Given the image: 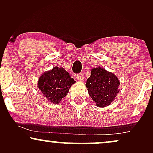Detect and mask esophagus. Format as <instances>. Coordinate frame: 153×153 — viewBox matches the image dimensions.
<instances>
[{"label":"esophagus","mask_w":153,"mask_h":153,"mask_svg":"<svg viewBox=\"0 0 153 153\" xmlns=\"http://www.w3.org/2000/svg\"><path fill=\"white\" fill-rule=\"evenodd\" d=\"M76 78L78 79V80H79V81L83 80V75L82 73H80V74H76Z\"/></svg>","instance_id":"obj_1"}]
</instances>
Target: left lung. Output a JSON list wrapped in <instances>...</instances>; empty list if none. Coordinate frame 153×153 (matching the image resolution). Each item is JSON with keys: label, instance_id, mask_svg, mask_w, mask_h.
Here are the masks:
<instances>
[{"label": "left lung", "instance_id": "8db88e82", "mask_svg": "<svg viewBox=\"0 0 153 153\" xmlns=\"http://www.w3.org/2000/svg\"><path fill=\"white\" fill-rule=\"evenodd\" d=\"M119 85L120 82L116 75L100 67L92 70L85 86L96 105L104 107L114 101L119 93Z\"/></svg>", "mask_w": 153, "mask_h": 153}]
</instances>
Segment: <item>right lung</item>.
<instances>
[{"instance_id": "right-lung-1", "label": "right lung", "mask_w": 153, "mask_h": 153, "mask_svg": "<svg viewBox=\"0 0 153 153\" xmlns=\"http://www.w3.org/2000/svg\"><path fill=\"white\" fill-rule=\"evenodd\" d=\"M74 83V79L63 68L54 67L39 77L37 85L48 100L58 104L68 95L69 89Z\"/></svg>"}]
</instances>
